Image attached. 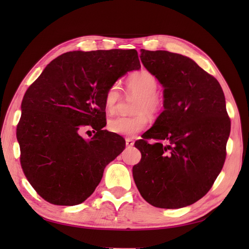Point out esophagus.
<instances>
[{
    "label": "esophagus",
    "mask_w": 249,
    "mask_h": 249,
    "mask_svg": "<svg viewBox=\"0 0 249 249\" xmlns=\"http://www.w3.org/2000/svg\"><path fill=\"white\" fill-rule=\"evenodd\" d=\"M125 145L127 147H133L134 146V140H132L131 138H126L125 139Z\"/></svg>",
    "instance_id": "1"
}]
</instances>
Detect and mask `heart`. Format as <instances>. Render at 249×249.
Listing matches in <instances>:
<instances>
[{
    "label": "heart",
    "mask_w": 249,
    "mask_h": 249,
    "mask_svg": "<svg viewBox=\"0 0 249 249\" xmlns=\"http://www.w3.org/2000/svg\"><path fill=\"white\" fill-rule=\"evenodd\" d=\"M159 82L154 74L141 70L133 72L126 80V93L138 95L133 106L134 116H116L111 118L107 127L111 133L120 136L133 137L147 125V116L154 117L163 108V99L158 93ZM122 99V90L118 83L112 84L105 94V107L108 112L114 111Z\"/></svg>",
    "instance_id": "obj_1"
}]
</instances>
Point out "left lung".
Here are the masks:
<instances>
[{"label":"left lung","instance_id":"8db88e82","mask_svg":"<svg viewBox=\"0 0 249 249\" xmlns=\"http://www.w3.org/2000/svg\"><path fill=\"white\" fill-rule=\"evenodd\" d=\"M145 69L164 90V111L135 142L141 160L133 178L141 196L162 209L190 206L208 193L227 156L231 120L222 88L192 59L167 51L141 50Z\"/></svg>","mask_w":249,"mask_h":249}]
</instances>
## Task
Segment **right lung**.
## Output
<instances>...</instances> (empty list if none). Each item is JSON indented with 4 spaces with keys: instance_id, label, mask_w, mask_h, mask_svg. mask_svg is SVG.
<instances>
[{
    "instance_id": "obj_1",
    "label": "right lung",
    "mask_w": 249,
    "mask_h": 249,
    "mask_svg": "<svg viewBox=\"0 0 249 249\" xmlns=\"http://www.w3.org/2000/svg\"><path fill=\"white\" fill-rule=\"evenodd\" d=\"M141 67L136 50L73 51L57 57L28 88L17 129L29 183L53 205L76 206L91 195L104 169L124 149L106 125L105 94ZM83 127L97 131L91 140Z\"/></svg>"
}]
</instances>
